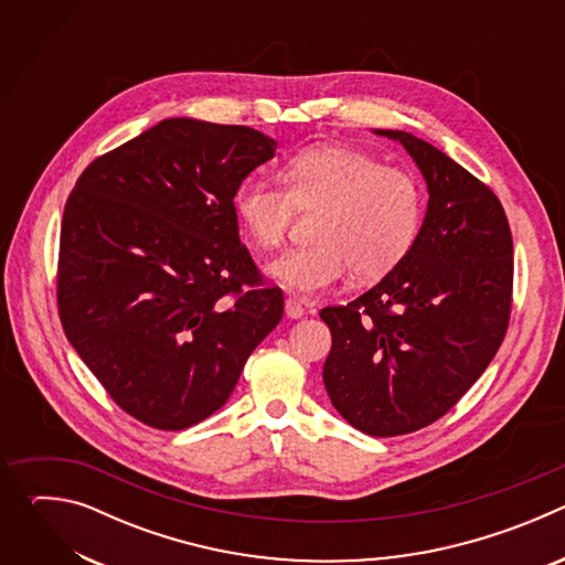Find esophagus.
<instances>
[{
    "label": "esophagus",
    "instance_id": "obj_1",
    "mask_svg": "<svg viewBox=\"0 0 565 565\" xmlns=\"http://www.w3.org/2000/svg\"><path fill=\"white\" fill-rule=\"evenodd\" d=\"M303 312H306V308H303L301 299H297V297H288V299H286V315H288L290 319H299Z\"/></svg>",
    "mask_w": 565,
    "mask_h": 565
}]
</instances>
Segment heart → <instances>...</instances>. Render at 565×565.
<instances>
[{
	"instance_id": "b5f03b06",
	"label": "heart",
	"mask_w": 565,
	"mask_h": 565,
	"mask_svg": "<svg viewBox=\"0 0 565 565\" xmlns=\"http://www.w3.org/2000/svg\"><path fill=\"white\" fill-rule=\"evenodd\" d=\"M279 181H241L232 207L241 230L264 250L284 244L297 210H319L310 227L315 241L286 250L268 266L292 292L327 290L351 270L360 281L382 279L416 244L423 223L418 181L366 151L344 145L306 147L286 160Z\"/></svg>"
}]
</instances>
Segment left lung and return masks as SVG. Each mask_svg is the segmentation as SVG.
Masks as SVG:
<instances>
[{
    "instance_id": "1",
    "label": "left lung",
    "mask_w": 565,
    "mask_h": 565,
    "mask_svg": "<svg viewBox=\"0 0 565 565\" xmlns=\"http://www.w3.org/2000/svg\"><path fill=\"white\" fill-rule=\"evenodd\" d=\"M429 203L409 255L347 306H327L324 386L355 429L388 438L443 418L494 360L512 312L514 248L499 196L407 131Z\"/></svg>"
}]
</instances>
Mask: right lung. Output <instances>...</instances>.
Wrapping results in <instances>:
<instances>
[{
  "instance_id": "obj_1",
  "label": "right lung",
  "mask_w": 565,
  "mask_h": 565,
  "mask_svg": "<svg viewBox=\"0 0 565 565\" xmlns=\"http://www.w3.org/2000/svg\"><path fill=\"white\" fill-rule=\"evenodd\" d=\"M244 125L168 118L98 156L66 199L57 310L71 347L138 423L188 429L225 405L279 324L232 196L275 156Z\"/></svg>"
}]
</instances>
